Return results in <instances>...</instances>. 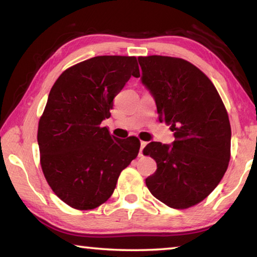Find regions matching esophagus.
Listing matches in <instances>:
<instances>
[{"label":"esophagus","mask_w":257,"mask_h":257,"mask_svg":"<svg viewBox=\"0 0 257 257\" xmlns=\"http://www.w3.org/2000/svg\"><path fill=\"white\" fill-rule=\"evenodd\" d=\"M146 146V143L145 142H141V150H139V154L138 156H143V150H144V147Z\"/></svg>","instance_id":"esophagus-1"}]
</instances>
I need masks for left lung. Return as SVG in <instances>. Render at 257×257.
<instances>
[{
  "label": "left lung",
  "mask_w": 257,
  "mask_h": 257,
  "mask_svg": "<svg viewBox=\"0 0 257 257\" xmlns=\"http://www.w3.org/2000/svg\"><path fill=\"white\" fill-rule=\"evenodd\" d=\"M142 81L155 99L159 120L170 124L172 145L143 151L158 169L146 178L151 194L172 208L201 203L222 179L230 161L231 128L219 93L205 73L172 56H139Z\"/></svg>",
  "instance_id": "8db88e82"
}]
</instances>
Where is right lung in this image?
I'll return each instance as SVG.
<instances>
[{"mask_svg": "<svg viewBox=\"0 0 257 257\" xmlns=\"http://www.w3.org/2000/svg\"><path fill=\"white\" fill-rule=\"evenodd\" d=\"M132 76H141L136 56L101 55L68 68L51 88L38 122L41 167L54 194L72 208L105 203L137 158L138 138H115L101 127Z\"/></svg>", "mask_w": 257, "mask_h": 257, "instance_id": "obj_1", "label": "right lung"}]
</instances>
